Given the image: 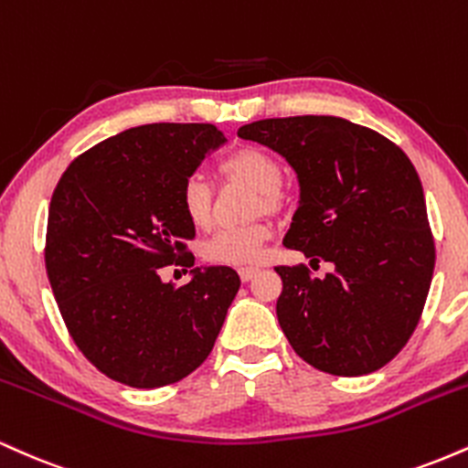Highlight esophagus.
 <instances>
[{
    "instance_id": "esophagus-1",
    "label": "esophagus",
    "mask_w": 468,
    "mask_h": 468,
    "mask_svg": "<svg viewBox=\"0 0 468 468\" xmlns=\"http://www.w3.org/2000/svg\"><path fill=\"white\" fill-rule=\"evenodd\" d=\"M260 272V268H252V266H246V268H239V279L241 282H250L252 277Z\"/></svg>"
}]
</instances>
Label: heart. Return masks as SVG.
<instances>
[{
	"label": "heart",
	"instance_id": "obj_1",
	"mask_svg": "<svg viewBox=\"0 0 468 468\" xmlns=\"http://www.w3.org/2000/svg\"><path fill=\"white\" fill-rule=\"evenodd\" d=\"M224 178L249 185L252 191L249 216L279 213L286 207V191L282 186V163L266 149L246 144L219 165ZM180 207L193 227L202 229L213 218V186L200 174L186 176L180 189ZM272 229L264 219L244 227L219 229L200 244V255L219 266H252L264 257Z\"/></svg>",
	"mask_w": 468,
	"mask_h": 468
}]
</instances>
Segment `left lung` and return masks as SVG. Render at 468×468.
<instances>
[{
  "instance_id": "8db88e82",
  "label": "left lung",
  "mask_w": 468,
  "mask_h": 468,
  "mask_svg": "<svg viewBox=\"0 0 468 468\" xmlns=\"http://www.w3.org/2000/svg\"><path fill=\"white\" fill-rule=\"evenodd\" d=\"M239 138L286 158L299 208L283 246L310 268L277 266V319L292 350L321 372L363 376L399 354L420 321L436 246L420 178L405 152L369 127L336 116L266 118Z\"/></svg>"
}]
</instances>
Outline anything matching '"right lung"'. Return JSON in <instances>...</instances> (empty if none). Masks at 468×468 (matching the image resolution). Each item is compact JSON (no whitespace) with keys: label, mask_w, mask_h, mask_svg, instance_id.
Returning a JSON list of instances; mask_svg holds the SVG:
<instances>
[{"label":"right lung","mask_w":468,"mask_h":468,"mask_svg":"<svg viewBox=\"0 0 468 468\" xmlns=\"http://www.w3.org/2000/svg\"><path fill=\"white\" fill-rule=\"evenodd\" d=\"M224 143L204 122L132 127L74 158L52 193L48 279L69 336L112 380L138 389L178 383L216 346L238 272L193 268L176 288L160 268L196 261L180 189Z\"/></svg>","instance_id":"add662e5"}]
</instances>
